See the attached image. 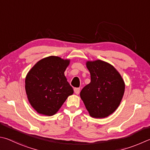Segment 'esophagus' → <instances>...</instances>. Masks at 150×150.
I'll list each match as a JSON object with an SVG mask.
<instances>
[{"instance_id":"34e87169","label":"esophagus","mask_w":150,"mask_h":150,"mask_svg":"<svg viewBox=\"0 0 150 150\" xmlns=\"http://www.w3.org/2000/svg\"><path fill=\"white\" fill-rule=\"evenodd\" d=\"M74 92L76 94H79L80 92V88H74Z\"/></svg>"}]
</instances>
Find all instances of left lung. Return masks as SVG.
Listing matches in <instances>:
<instances>
[{"mask_svg":"<svg viewBox=\"0 0 150 150\" xmlns=\"http://www.w3.org/2000/svg\"><path fill=\"white\" fill-rule=\"evenodd\" d=\"M86 66L91 81L81 91V98L92 117H107L120 104L125 92L124 81L118 71L108 62L87 61Z\"/></svg>","mask_w":150,"mask_h":150,"instance_id":"8db88e82","label":"left lung"}]
</instances>
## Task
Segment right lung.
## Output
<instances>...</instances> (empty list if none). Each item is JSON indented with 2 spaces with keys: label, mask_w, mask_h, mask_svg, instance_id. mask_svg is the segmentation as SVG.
<instances>
[{
  "label": "right lung",
  "mask_w": 150,
  "mask_h": 150,
  "mask_svg": "<svg viewBox=\"0 0 150 150\" xmlns=\"http://www.w3.org/2000/svg\"><path fill=\"white\" fill-rule=\"evenodd\" d=\"M70 59L50 56L40 59L26 75L25 88L30 104L37 113L52 116L58 112L73 89L64 75Z\"/></svg>",
  "instance_id": "1"
}]
</instances>
